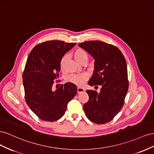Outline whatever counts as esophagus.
I'll return each mask as SVG.
<instances>
[{"mask_svg":"<svg viewBox=\"0 0 154 154\" xmlns=\"http://www.w3.org/2000/svg\"><path fill=\"white\" fill-rule=\"evenodd\" d=\"M85 90L84 88H82L81 87H78L77 88V93L79 94V93H82V92H85Z\"/></svg>","mask_w":154,"mask_h":154,"instance_id":"esophagus-1","label":"esophagus"}]
</instances>
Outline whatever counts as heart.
I'll return each mask as SVG.
<instances>
[{"label":"heart","instance_id":"1","mask_svg":"<svg viewBox=\"0 0 154 154\" xmlns=\"http://www.w3.org/2000/svg\"><path fill=\"white\" fill-rule=\"evenodd\" d=\"M74 57L78 63H81L85 60H88V55L87 52L82 49H77L74 52ZM67 59V55H64L60 61V68H63L64 64ZM88 78V75L86 73H82L79 74H72L68 76L66 78V81L73 83L77 86H82Z\"/></svg>","mask_w":154,"mask_h":154}]
</instances>
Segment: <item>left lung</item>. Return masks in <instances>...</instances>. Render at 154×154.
Listing matches in <instances>:
<instances>
[{"mask_svg": "<svg viewBox=\"0 0 154 154\" xmlns=\"http://www.w3.org/2000/svg\"><path fill=\"white\" fill-rule=\"evenodd\" d=\"M79 46L95 60L94 70L88 85L102 86L99 93L86 90L89 100L83 107L85 114L95 123H106L120 112L128 92L125 58L116 46L102 41H87Z\"/></svg>", "mask_w": 154, "mask_h": 154, "instance_id": "8db88e82", "label": "left lung"}]
</instances>
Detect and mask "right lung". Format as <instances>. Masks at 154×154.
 Returning <instances> with one entry per match:
<instances>
[{
    "mask_svg": "<svg viewBox=\"0 0 154 154\" xmlns=\"http://www.w3.org/2000/svg\"><path fill=\"white\" fill-rule=\"evenodd\" d=\"M75 45L46 41L35 46L29 54L23 75L25 99L32 111L43 121L62 117L67 104L77 94L76 85L71 82L52 90L54 81L59 76L61 59Z\"/></svg>",
    "mask_w": 154,
    "mask_h": 154,
    "instance_id": "obj_1",
    "label": "right lung"
}]
</instances>
